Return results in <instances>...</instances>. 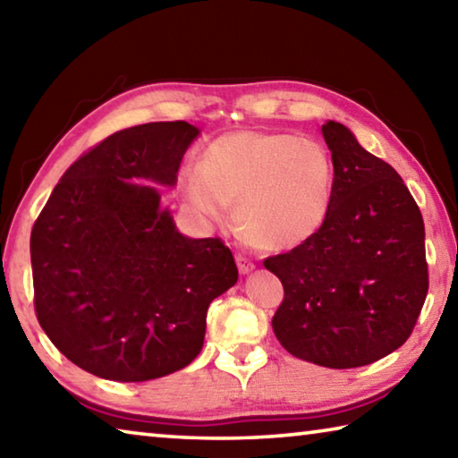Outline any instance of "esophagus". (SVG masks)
Segmentation results:
<instances>
[{
    "mask_svg": "<svg viewBox=\"0 0 458 458\" xmlns=\"http://www.w3.org/2000/svg\"><path fill=\"white\" fill-rule=\"evenodd\" d=\"M236 265H238V270L242 275H248V273H250V270H254V262L250 259L242 257V254H236Z\"/></svg>",
    "mask_w": 458,
    "mask_h": 458,
    "instance_id": "34e87169",
    "label": "esophagus"
}]
</instances>
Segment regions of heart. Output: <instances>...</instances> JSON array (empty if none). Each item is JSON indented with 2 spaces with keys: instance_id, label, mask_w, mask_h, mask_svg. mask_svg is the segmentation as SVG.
Segmentation results:
<instances>
[{
  "instance_id": "obj_1",
  "label": "heart",
  "mask_w": 458,
  "mask_h": 458,
  "mask_svg": "<svg viewBox=\"0 0 458 458\" xmlns=\"http://www.w3.org/2000/svg\"><path fill=\"white\" fill-rule=\"evenodd\" d=\"M335 169L315 139L281 131H234L201 151L198 169L180 175L183 199L199 216L220 220L236 201L242 234L267 250L307 242L327 220Z\"/></svg>"
}]
</instances>
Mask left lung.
Segmentation results:
<instances>
[{"label": "left lung", "instance_id": "left-lung-1", "mask_svg": "<svg viewBox=\"0 0 458 458\" xmlns=\"http://www.w3.org/2000/svg\"><path fill=\"white\" fill-rule=\"evenodd\" d=\"M335 169L327 220L265 267L284 299L273 317L281 345L323 368H360L396 352L428 293L424 222L412 193L345 125L321 127Z\"/></svg>", "mask_w": 458, "mask_h": 458}]
</instances>
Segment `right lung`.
I'll return each mask as SVG.
<instances>
[{
	"label": "right lung",
	"mask_w": 458,
	"mask_h": 458,
	"mask_svg": "<svg viewBox=\"0 0 458 458\" xmlns=\"http://www.w3.org/2000/svg\"><path fill=\"white\" fill-rule=\"evenodd\" d=\"M199 131L145 123L81 155L30 236L34 307L60 353L114 382H145L196 360L206 313L238 281L220 238H188L161 193Z\"/></svg>",
	"instance_id": "right-lung-1"
}]
</instances>
